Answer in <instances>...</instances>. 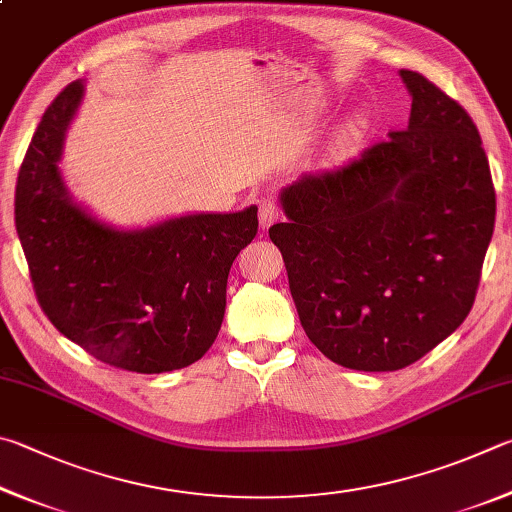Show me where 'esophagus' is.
Listing matches in <instances>:
<instances>
[{
	"label": "esophagus",
	"instance_id": "34e87169",
	"mask_svg": "<svg viewBox=\"0 0 512 512\" xmlns=\"http://www.w3.org/2000/svg\"><path fill=\"white\" fill-rule=\"evenodd\" d=\"M261 211H258V220H261V227L263 229H270L272 224L281 218V211H279V206L274 204V200L272 197H265V200H261Z\"/></svg>",
	"mask_w": 512,
	"mask_h": 512
}]
</instances>
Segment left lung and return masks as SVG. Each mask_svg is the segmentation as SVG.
Here are the masks:
<instances>
[{"mask_svg":"<svg viewBox=\"0 0 512 512\" xmlns=\"http://www.w3.org/2000/svg\"><path fill=\"white\" fill-rule=\"evenodd\" d=\"M400 76L407 128L301 175L270 227L310 342L355 371L405 369L463 324L495 229L477 125L423 74Z\"/></svg>","mask_w":512,"mask_h":512,"instance_id":"obj_1","label":"left lung"}]
</instances>
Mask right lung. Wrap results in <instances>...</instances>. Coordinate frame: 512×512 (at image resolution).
<instances>
[{"label":"right lung","mask_w":512,"mask_h":512,"mask_svg":"<svg viewBox=\"0 0 512 512\" xmlns=\"http://www.w3.org/2000/svg\"><path fill=\"white\" fill-rule=\"evenodd\" d=\"M80 98V80L53 98L17 173L15 227L35 299L96 360L137 373L184 369L218 337L229 270L256 238L258 209L132 233L105 227L69 200L56 166Z\"/></svg>","instance_id":"1"}]
</instances>
